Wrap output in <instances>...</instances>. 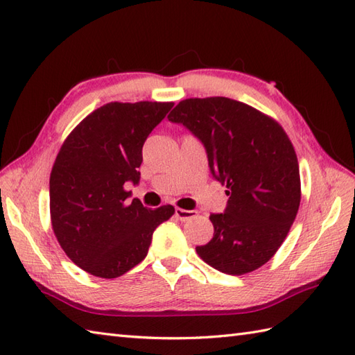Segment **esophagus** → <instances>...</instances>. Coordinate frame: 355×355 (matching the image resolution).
I'll return each instance as SVG.
<instances>
[{
  "label": "esophagus",
  "instance_id": "obj_1",
  "mask_svg": "<svg viewBox=\"0 0 355 355\" xmlns=\"http://www.w3.org/2000/svg\"><path fill=\"white\" fill-rule=\"evenodd\" d=\"M197 216V212H193V210H184V209H175V218H178L180 221H187V220H192V218Z\"/></svg>",
  "mask_w": 355,
  "mask_h": 355
}]
</instances>
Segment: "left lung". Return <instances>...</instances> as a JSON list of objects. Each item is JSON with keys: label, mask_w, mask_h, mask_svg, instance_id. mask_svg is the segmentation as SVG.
Returning <instances> with one entry per match:
<instances>
[{"label": "left lung", "mask_w": 355, "mask_h": 355, "mask_svg": "<svg viewBox=\"0 0 355 355\" xmlns=\"http://www.w3.org/2000/svg\"><path fill=\"white\" fill-rule=\"evenodd\" d=\"M168 119L206 148L212 175L229 195L212 214L214 238L197 253L210 267L241 276L268 262L290 232L300 205L294 148L275 119L229 97L186 99Z\"/></svg>", "instance_id": "8db88e82"}]
</instances>
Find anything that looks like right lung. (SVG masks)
I'll return each mask as SVG.
<instances>
[{
	"label": "right lung",
	"mask_w": 355,
	"mask_h": 355,
	"mask_svg": "<svg viewBox=\"0 0 355 355\" xmlns=\"http://www.w3.org/2000/svg\"><path fill=\"white\" fill-rule=\"evenodd\" d=\"M173 102H110L74 128L50 173V218L59 245L87 273L112 279L146 258L154 230L175 212L128 201L141 148Z\"/></svg>",
	"instance_id": "add662e5"
}]
</instances>
